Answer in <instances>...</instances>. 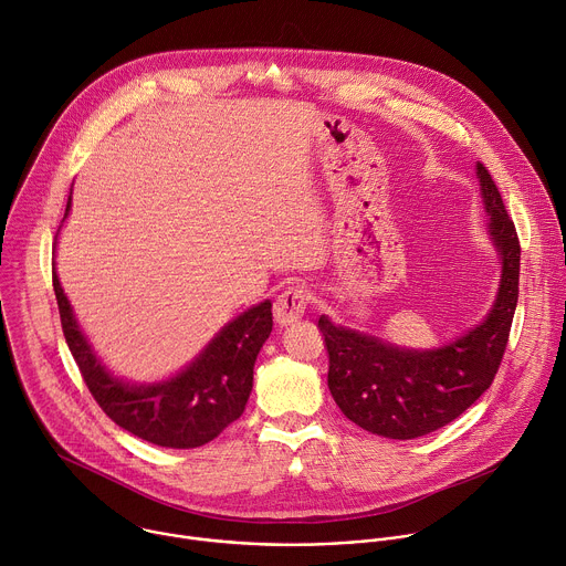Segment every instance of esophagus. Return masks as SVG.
<instances>
[{
	"label": "esophagus",
	"instance_id": "1",
	"mask_svg": "<svg viewBox=\"0 0 566 566\" xmlns=\"http://www.w3.org/2000/svg\"><path fill=\"white\" fill-rule=\"evenodd\" d=\"M306 302H308L306 291H302L297 286L286 289L282 295H277L275 308H273L277 325L289 327V325H293V322H297L306 311Z\"/></svg>",
	"mask_w": 566,
	"mask_h": 566
}]
</instances>
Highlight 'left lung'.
<instances>
[{
    "instance_id": "1",
    "label": "left lung",
    "mask_w": 566,
    "mask_h": 566,
    "mask_svg": "<svg viewBox=\"0 0 566 566\" xmlns=\"http://www.w3.org/2000/svg\"><path fill=\"white\" fill-rule=\"evenodd\" d=\"M476 179L491 244L502 264L495 302L479 325L448 345L410 349L340 327L327 315L317 319L336 406L371 434L406 441L448 426L491 387L500 369L517 306L520 239L493 177L481 164Z\"/></svg>"
}]
</instances>
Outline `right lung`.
Wrapping results in <instances>:
<instances>
[{"label":"right lung","mask_w":566,"mask_h":566,"mask_svg":"<svg viewBox=\"0 0 566 566\" xmlns=\"http://www.w3.org/2000/svg\"><path fill=\"white\" fill-rule=\"evenodd\" d=\"M69 210L71 197L64 219ZM53 291L62 332L80 374L103 412L123 430L160 448L188 450L206 446L244 412L253 389L258 354L273 329L271 300L232 317L199 356L175 376L156 382H129L114 376L94 352L90 338L77 325L55 269Z\"/></svg>","instance_id":"right-lung-1"}]
</instances>
